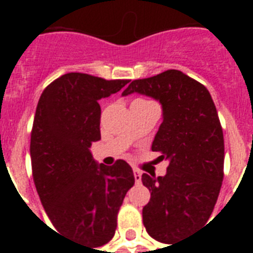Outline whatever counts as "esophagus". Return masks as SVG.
<instances>
[{
	"label": "esophagus",
	"instance_id": "obj_1",
	"mask_svg": "<svg viewBox=\"0 0 253 253\" xmlns=\"http://www.w3.org/2000/svg\"><path fill=\"white\" fill-rule=\"evenodd\" d=\"M134 177L136 184H140V182H142V172H140L139 169L134 168Z\"/></svg>",
	"mask_w": 253,
	"mask_h": 253
}]
</instances>
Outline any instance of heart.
<instances>
[{"label":"heart","instance_id":"1","mask_svg":"<svg viewBox=\"0 0 253 253\" xmlns=\"http://www.w3.org/2000/svg\"><path fill=\"white\" fill-rule=\"evenodd\" d=\"M134 102H148V101H146V99H135Z\"/></svg>","mask_w":253,"mask_h":253}]
</instances>
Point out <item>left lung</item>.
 I'll list each match as a JSON object with an SVG mask.
<instances>
[{
  "instance_id": "8db88e82",
  "label": "left lung",
  "mask_w": 253,
  "mask_h": 253,
  "mask_svg": "<svg viewBox=\"0 0 253 253\" xmlns=\"http://www.w3.org/2000/svg\"><path fill=\"white\" fill-rule=\"evenodd\" d=\"M147 95L162 103L163 123L152 151L168 160L166 176L143 173L151 200L143 208L147 232L176 244L211 215L223 181L224 140L209 90L177 69L134 80L122 95Z\"/></svg>"
}]
</instances>
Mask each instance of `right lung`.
<instances>
[{
    "mask_svg": "<svg viewBox=\"0 0 253 253\" xmlns=\"http://www.w3.org/2000/svg\"><path fill=\"white\" fill-rule=\"evenodd\" d=\"M127 83L63 75L43 90L34 118L30 155L42 205L56 230L94 247L114 236L119 208L135 182L125 160L107 167L90 152L101 139L98 101Z\"/></svg>",
    "mask_w": 253,
    "mask_h": 253,
    "instance_id": "right-lung-1",
    "label": "right lung"
}]
</instances>
